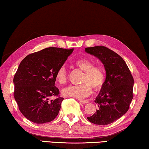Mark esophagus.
<instances>
[{
    "label": "esophagus",
    "mask_w": 149,
    "mask_h": 149,
    "mask_svg": "<svg viewBox=\"0 0 149 149\" xmlns=\"http://www.w3.org/2000/svg\"><path fill=\"white\" fill-rule=\"evenodd\" d=\"M79 100L80 102H81L82 104H87V103H88V101L86 100H80V99H79Z\"/></svg>",
    "instance_id": "1"
}]
</instances>
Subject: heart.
<instances>
[{
  "instance_id": "heart-1",
  "label": "heart",
  "mask_w": 149,
  "mask_h": 149,
  "mask_svg": "<svg viewBox=\"0 0 149 149\" xmlns=\"http://www.w3.org/2000/svg\"><path fill=\"white\" fill-rule=\"evenodd\" d=\"M74 66L81 71L84 72L80 83L78 86H69L62 90L64 96L83 98L92 93V88L94 91L100 89L106 80V71L100 66H94V63L86 58H81L74 62ZM56 79L59 84L67 82L68 72L65 66H62L57 70Z\"/></svg>"
}]
</instances>
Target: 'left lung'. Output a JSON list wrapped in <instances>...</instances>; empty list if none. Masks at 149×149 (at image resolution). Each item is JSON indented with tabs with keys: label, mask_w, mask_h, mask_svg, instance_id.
I'll list each match as a JSON object with an SVG mask.
<instances>
[{
	"label": "left lung",
	"mask_w": 149,
	"mask_h": 149,
	"mask_svg": "<svg viewBox=\"0 0 149 149\" xmlns=\"http://www.w3.org/2000/svg\"><path fill=\"white\" fill-rule=\"evenodd\" d=\"M85 52L98 58L106 72L104 83L94 100L98 109L87 119L96 125H108L122 117L130 108L133 97V78L125 61L108 47L95 46L85 48Z\"/></svg>",
	"instance_id": "8db88e82"
}]
</instances>
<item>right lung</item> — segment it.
Wrapping results in <instances>:
<instances>
[{
	"mask_svg": "<svg viewBox=\"0 0 149 149\" xmlns=\"http://www.w3.org/2000/svg\"><path fill=\"white\" fill-rule=\"evenodd\" d=\"M74 49L47 47L22 61L14 77V96L19 111L32 122H50L57 116L63 97L55 86L56 73ZM53 96L57 98L52 100Z\"/></svg>",
	"mask_w": 149,
	"mask_h": 149,
	"instance_id": "add662e5",
	"label": "right lung"
}]
</instances>
